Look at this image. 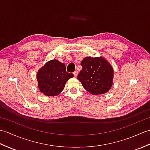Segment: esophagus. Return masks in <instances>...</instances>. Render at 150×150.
Wrapping results in <instances>:
<instances>
[{
    "mask_svg": "<svg viewBox=\"0 0 150 150\" xmlns=\"http://www.w3.org/2000/svg\"><path fill=\"white\" fill-rule=\"evenodd\" d=\"M73 74H74V75H75V77H77V75H78V71H74V73H73Z\"/></svg>",
    "mask_w": 150,
    "mask_h": 150,
    "instance_id": "1",
    "label": "esophagus"
}]
</instances>
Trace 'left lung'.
I'll use <instances>...</instances> for the list:
<instances>
[{
  "label": "left lung",
  "mask_w": 150,
  "mask_h": 150,
  "mask_svg": "<svg viewBox=\"0 0 150 150\" xmlns=\"http://www.w3.org/2000/svg\"><path fill=\"white\" fill-rule=\"evenodd\" d=\"M81 64L82 69L77 79L86 90L94 95L109 91L113 84V68L106 59L87 57Z\"/></svg>",
  "instance_id": "8db88e82"
}]
</instances>
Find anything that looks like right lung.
Masks as SVG:
<instances>
[{"label": "right lung", "instance_id": "1", "mask_svg": "<svg viewBox=\"0 0 150 150\" xmlns=\"http://www.w3.org/2000/svg\"><path fill=\"white\" fill-rule=\"evenodd\" d=\"M74 77L66 72V66L58 60L47 61L37 73L38 88L41 93L47 97H55L61 93L66 82Z\"/></svg>", "mask_w": 150, "mask_h": 150}]
</instances>
